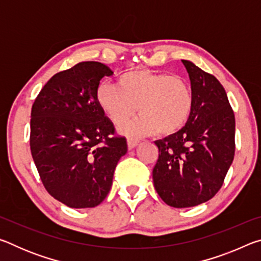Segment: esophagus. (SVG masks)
Segmentation results:
<instances>
[{
    "label": "esophagus",
    "instance_id": "34e87169",
    "mask_svg": "<svg viewBox=\"0 0 261 261\" xmlns=\"http://www.w3.org/2000/svg\"><path fill=\"white\" fill-rule=\"evenodd\" d=\"M139 144L138 139H127V148L134 149Z\"/></svg>",
    "mask_w": 261,
    "mask_h": 261
}]
</instances>
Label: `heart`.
<instances>
[{
	"label": "heart",
	"instance_id": "b5f03b06",
	"mask_svg": "<svg viewBox=\"0 0 261 261\" xmlns=\"http://www.w3.org/2000/svg\"><path fill=\"white\" fill-rule=\"evenodd\" d=\"M95 98L115 124L127 121L139 109L138 117L120 126L126 136L155 131L161 136L174 135L187 124L194 105L192 87L187 79L147 69L123 73L118 84L100 83Z\"/></svg>",
	"mask_w": 261,
	"mask_h": 261
}]
</instances>
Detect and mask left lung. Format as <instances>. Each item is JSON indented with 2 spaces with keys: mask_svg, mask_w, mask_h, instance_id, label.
I'll return each mask as SVG.
<instances>
[{
  "mask_svg": "<svg viewBox=\"0 0 261 261\" xmlns=\"http://www.w3.org/2000/svg\"><path fill=\"white\" fill-rule=\"evenodd\" d=\"M182 62L194 95L192 114L179 131L154 141L159 148L154 188L176 208L212 199L235 155V115L223 86L191 61Z\"/></svg>",
  "mask_w": 261,
  "mask_h": 261,
  "instance_id": "8db88e82",
  "label": "left lung"
}]
</instances>
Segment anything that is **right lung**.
Listing matches in <instances>:
<instances>
[{
	"mask_svg": "<svg viewBox=\"0 0 261 261\" xmlns=\"http://www.w3.org/2000/svg\"><path fill=\"white\" fill-rule=\"evenodd\" d=\"M114 72L100 62H81L53 76L31 112L30 146L43 187L71 208L101 204L115 168L127 151L124 137L96 102L100 81Z\"/></svg>",
	"mask_w": 261,
	"mask_h": 261,
	"instance_id": "1",
	"label": "right lung"
}]
</instances>
